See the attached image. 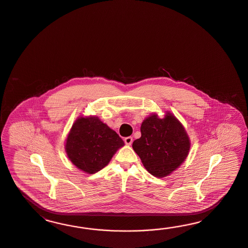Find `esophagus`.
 Returning a JSON list of instances; mask_svg holds the SVG:
<instances>
[{
	"label": "esophagus",
	"instance_id": "34e87169",
	"mask_svg": "<svg viewBox=\"0 0 248 248\" xmlns=\"http://www.w3.org/2000/svg\"><path fill=\"white\" fill-rule=\"evenodd\" d=\"M124 143H126L127 145H131L133 143V137L132 136H128L124 138Z\"/></svg>",
	"mask_w": 248,
	"mask_h": 248
}]
</instances>
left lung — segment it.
Instances as JSON below:
<instances>
[{
    "mask_svg": "<svg viewBox=\"0 0 248 248\" xmlns=\"http://www.w3.org/2000/svg\"><path fill=\"white\" fill-rule=\"evenodd\" d=\"M141 137L133 143V148L141 158L143 166L155 177H165L185 161L190 149V141L179 121L167 113L159 119L153 114L143 121Z\"/></svg>",
    "mask_w": 248,
    "mask_h": 248,
    "instance_id": "left-lung-1",
    "label": "left lung"
}]
</instances>
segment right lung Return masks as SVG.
Wrapping results in <instances>:
<instances>
[{"mask_svg":"<svg viewBox=\"0 0 248 248\" xmlns=\"http://www.w3.org/2000/svg\"><path fill=\"white\" fill-rule=\"evenodd\" d=\"M124 144L120 136L97 117H81L75 121L68 135L65 150L75 166L94 173L108 165Z\"/></svg>","mask_w":248,"mask_h":248,"instance_id":"add662e5","label":"right lung"}]
</instances>
